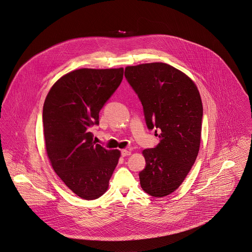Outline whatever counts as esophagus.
Returning a JSON list of instances; mask_svg holds the SVG:
<instances>
[{
    "mask_svg": "<svg viewBox=\"0 0 252 252\" xmlns=\"http://www.w3.org/2000/svg\"><path fill=\"white\" fill-rule=\"evenodd\" d=\"M121 153H122L123 157H126V156H129L131 154V152L128 151V150H122Z\"/></svg>",
    "mask_w": 252,
    "mask_h": 252,
    "instance_id": "obj_1",
    "label": "esophagus"
}]
</instances>
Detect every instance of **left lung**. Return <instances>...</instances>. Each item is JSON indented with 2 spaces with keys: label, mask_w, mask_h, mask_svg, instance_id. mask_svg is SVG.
Listing matches in <instances>:
<instances>
[{
  "label": "left lung",
  "mask_w": 252,
  "mask_h": 252,
  "mask_svg": "<svg viewBox=\"0 0 252 252\" xmlns=\"http://www.w3.org/2000/svg\"><path fill=\"white\" fill-rule=\"evenodd\" d=\"M125 77L143 106L148 129L159 132V143L143 151L140 185L153 197L167 196L182 184L199 153L200 93L187 75L165 63L128 66Z\"/></svg>",
  "instance_id": "obj_1"
}]
</instances>
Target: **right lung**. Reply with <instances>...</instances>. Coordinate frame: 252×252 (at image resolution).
Instances as JSON below:
<instances>
[{
	"instance_id": "obj_1",
	"label": "right lung",
	"mask_w": 252,
	"mask_h": 252,
	"mask_svg": "<svg viewBox=\"0 0 252 252\" xmlns=\"http://www.w3.org/2000/svg\"><path fill=\"white\" fill-rule=\"evenodd\" d=\"M124 69H79L61 77L44 103L46 148L52 168L84 200L102 196L121 153L95 144L91 127L122 83Z\"/></svg>"
}]
</instances>
